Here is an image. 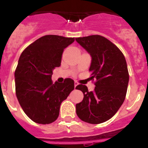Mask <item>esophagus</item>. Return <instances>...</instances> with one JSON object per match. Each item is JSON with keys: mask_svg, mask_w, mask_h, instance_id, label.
<instances>
[{"mask_svg": "<svg viewBox=\"0 0 148 148\" xmlns=\"http://www.w3.org/2000/svg\"><path fill=\"white\" fill-rule=\"evenodd\" d=\"M78 85V82H75V83H74V86H75V88H76V87Z\"/></svg>", "mask_w": 148, "mask_h": 148, "instance_id": "obj_1", "label": "esophagus"}]
</instances>
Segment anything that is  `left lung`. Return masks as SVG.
I'll use <instances>...</instances> for the list:
<instances>
[{
    "label": "left lung",
    "mask_w": 148,
    "mask_h": 148,
    "mask_svg": "<svg viewBox=\"0 0 148 148\" xmlns=\"http://www.w3.org/2000/svg\"><path fill=\"white\" fill-rule=\"evenodd\" d=\"M92 60L89 70L91 79H96L94 91L85 85L76 87L84 94L76 104L78 118L90 124H100L111 119L119 110L126 96L129 73L125 56L115 44L106 38L94 35L77 38Z\"/></svg>",
    "instance_id": "8db88e82"
}]
</instances>
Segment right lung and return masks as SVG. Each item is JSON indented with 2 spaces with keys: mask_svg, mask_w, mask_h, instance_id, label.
Returning <instances> with one entry per match:
<instances>
[{
  "mask_svg": "<svg viewBox=\"0 0 148 148\" xmlns=\"http://www.w3.org/2000/svg\"><path fill=\"white\" fill-rule=\"evenodd\" d=\"M75 40L48 35L28 46L21 55L15 72V92L24 113L38 124L47 125L58 117L60 106L74 90V81H52L53 71L61 65L64 49Z\"/></svg>",
  "mask_w": 148,
  "mask_h": 148,
  "instance_id": "right-lung-1",
  "label": "right lung"
}]
</instances>
